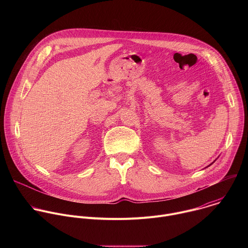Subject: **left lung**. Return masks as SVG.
Returning a JSON list of instances; mask_svg holds the SVG:
<instances>
[{
	"label": "left lung",
	"mask_w": 248,
	"mask_h": 248,
	"mask_svg": "<svg viewBox=\"0 0 248 248\" xmlns=\"http://www.w3.org/2000/svg\"><path fill=\"white\" fill-rule=\"evenodd\" d=\"M215 161H216V160H215ZM215 161H214V162H215ZM214 162H213V163H214ZM213 163H212V164H213ZM212 164H210V165H209V166H211V165H212ZM209 166H208V167H209Z\"/></svg>",
	"instance_id": "8db88e82"
}]
</instances>
